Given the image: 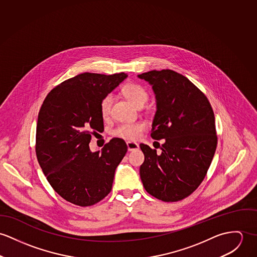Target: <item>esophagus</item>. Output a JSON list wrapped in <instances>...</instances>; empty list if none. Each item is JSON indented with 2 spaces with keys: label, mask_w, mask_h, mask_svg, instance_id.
Instances as JSON below:
<instances>
[{
  "label": "esophagus",
  "mask_w": 257,
  "mask_h": 257,
  "mask_svg": "<svg viewBox=\"0 0 257 257\" xmlns=\"http://www.w3.org/2000/svg\"><path fill=\"white\" fill-rule=\"evenodd\" d=\"M128 151H136L139 149V145L135 142H127Z\"/></svg>",
  "instance_id": "1"
}]
</instances>
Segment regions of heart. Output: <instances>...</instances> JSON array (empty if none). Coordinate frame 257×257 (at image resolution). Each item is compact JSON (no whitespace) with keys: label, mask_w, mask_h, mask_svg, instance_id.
Segmentation results:
<instances>
[{"label":"heart","mask_w":257,"mask_h":257,"mask_svg":"<svg viewBox=\"0 0 257 257\" xmlns=\"http://www.w3.org/2000/svg\"><path fill=\"white\" fill-rule=\"evenodd\" d=\"M124 95L136 106L142 107L144 104L147 103L149 99V93L144 86L131 83L125 85L122 89ZM113 103V95L111 93L105 94L100 102H99V112L102 118L106 119L110 116L111 107ZM145 129V123L142 121L136 122H124L118 124L112 130V134L126 140H136L142 134L143 130Z\"/></svg>","instance_id":"obj_1"}]
</instances>
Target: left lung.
<instances>
[{"mask_svg":"<svg viewBox=\"0 0 257 257\" xmlns=\"http://www.w3.org/2000/svg\"><path fill=\"white\" fill-rule=\"evenodd\" d=\"M138 77L149 82L156 94L151 137L165 139L161 153L140 144L143 185L157 199L180 201L198 188L215 155L218 137L212 106L197 86L172 70Z\"/></svg>","mask_w":257,"mask_h":257,"instance_id":"left-lung-1","label":"left lung"}]
</instances>
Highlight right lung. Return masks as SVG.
I'll return each instance as SVG.
<instances>
[{
    "label": "right lung",
    "mask_w": 257,
    "mask_h": 257,
    "mask_svg": "<svg viewBox=\"0 0 257 257\" xmlns=\"http://www.w3.org/2000/svg\"><path fill=\"white\" fill-rule=\"evenodd\" d=\"M127 75L83 73L55 86L46 95L36 125L37 161L52 188L63 199L92 206L112 188L115 170L127 152L113 138L101 151L90 152L91 135L103 131L101 98Z\"/></svg>",
    "instance_id": "obj_1"
}]
</instances>
